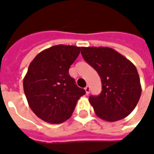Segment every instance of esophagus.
<instances>
[{
    "label": "esophagus",
    "instance_id": "esophagus-1",
    "mask_svg": "<svg viewBox=\"0 0 154 154\" xmlns=\"http://www.w3.org/2000/svg\"><path fill=\"white\" fill-rule=\"evenodd\" d=\"M84 89L86 91V94H87V95H88V94L90 93V87H89V86H87Z\"/></svg>",
    "mask_w": 154,
    "mask_h": 154
}]
</instances>
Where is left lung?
Returning a JSON list of instances; mask_svg holds the SVG:
<instances>
[{
	"mask_svg": "<svg viewBox=\"0 0 154 154\" xmlns=\"http://www.w3.org/2000/svg\"><path fill=\"white\" fill-rule=\"evenodd\" d=\"M81 53L101 80V93L89 97L96 115L108 122L125 118L135 108L142 91L135 66L109 47H82Z\"/></svg>",
	"mask_w": 154,
	"mask_h": 154,
	"instance_id": "obj_1",
	"label": "left lung"
}]
</instances>
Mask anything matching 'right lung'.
Segmentation results:
<instances>
[{
    "label": "right lung",
    "mask_w": 154,
    "mask_h": 154,
    "mask_svg": "<svg viewBox=\"0 0 154 154\" xmlns=\"http://www.w3.org/2000/svg\"><path fill=\"white\" fill-rule=\"evenodd\" d=\"M81 47L58 44L44 49L33 59L23 81L32 111L49 124L70 118L77 100L86 93L68 73Z\"/></svg>",
    "instance_id": "right-lung-1"
}]
</instances>
